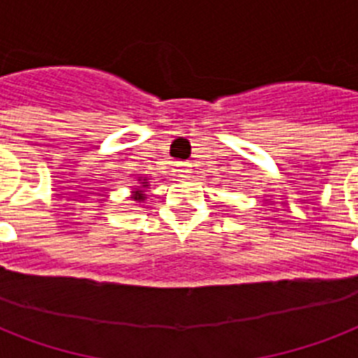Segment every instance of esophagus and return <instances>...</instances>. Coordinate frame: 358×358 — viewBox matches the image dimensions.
Here are the masks:
<instances>
[{
  "label": "esophagus",
  "mask_w": 358,
  "mask_h": 358,
  "mask_svg": "<svg viewBox=\"0 0 358 358\" xmlns=\"http://www.w3.org/2000/svg\"><path fill=\"white\" fill-rule=\"evenodd\" d=\"M176 167H178V169H176V171H178V173L182 174V176H187V174H189L191 171H193V169H191V167H193V165H191V163H187V162H178V163H176Z\"/></svg>",
  "instance_id": "esophagus-1"
}]
</instances>
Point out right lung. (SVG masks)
<instances>
[{"mask_svg":"<svg viewBox=\"0 0 358 358\" xmlns=\"http://www.w3.org/2000/svg\"><path fill=\"white\" fill-rule=\"evenodd\" d=\"M143 184H146V182H143ZM145 196H143V191H135V201H143Z\"/></svg>","mask_w":358,"mask_h":358,"instance_id":"obj_1","label":"right lung"}]
</instances>
